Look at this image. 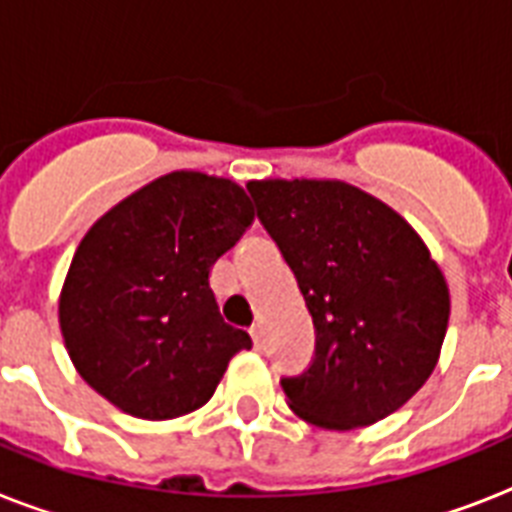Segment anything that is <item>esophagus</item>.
I'll use <instances>...</instances> for the list:
<instances>
[{
	"instance_id": "obj_1",
	"label": "esophagus",
	"mask_w": 512,
	"mask_h": 512,
	"mask_svg": "<svg viewBox=\"0 0 512 512\" xmlns=\"http://www.w3.org/2000/svg\"><path fill=\"white\" fill-rule=\"evenodd\" d=\"M249 335H252L255 348H263V327H260V324H255V327L249 329Z\"/></svg>"
}]
</instances>
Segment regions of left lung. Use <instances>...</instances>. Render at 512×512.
I'll return each instance as SVG.
<instances>
[{"label": "left lung", "instance_id": "obj_1", "mask_svg": "<svg viewBox=\"0 0 512 512\" xmlns=\"http://www.w3.org/2000/svg\"><path fill=\"white\" fill-rule=\"evenodd\" d=\"M257 217L316 327V356L281 377L289 409L327 430L372 425L436 369L449 289L412 225L342 180H252Z\"/></svg>", "mask_w": 512, "mask_h": 512}]
</instances>
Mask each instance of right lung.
<instances>
[{
	"instance_id": "1",
	"label": "right lung",
	"mask_w": 512,
	"mask_h": 512,
	"mask_svg": "<svg viewBox=\"0 0 512 512\" xmlns=\"http://www.w3.org/2000/svg\"><path fill=\"white\" fill-rule=\"evenodd\" d=\"M255 220L244 188L170 172L108 209L68 268L58 316L76 372L122 412L172 420L199 409L228 361L252 348L225 324L209 271Z\"/></svg>"
}]
</instances>
